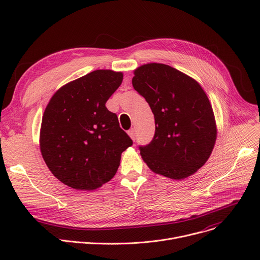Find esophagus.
I'll list each match as a JSON object with an SVG mask.
<instances>
[{"label":"esophagus","mask_w":260,"mask_h":260,"mask_svg":"<svg viewBox=\"0 0 260 260\" xmlns=\"http://www.w3.org/2000/svg\"><path fill=\"white\" fill-rule=\"evenodd\" d=\"M127 134H128V136H129L133 140L136 139V134H135V129H134V128H131V129L127 132Z\"/></svg>","instance_id":"34e87169"}]
</instances>
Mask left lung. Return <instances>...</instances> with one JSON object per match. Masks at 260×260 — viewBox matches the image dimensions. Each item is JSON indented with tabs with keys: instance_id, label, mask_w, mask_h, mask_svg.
Instances as JSON below:
<instances>
[{
	"instance_id": "left-lung-1",
	"label": "left lung",
	"mask_w": 260,
	"mask_h": 260,
	"mask_svg": "<svg viewBox=\"0 0 260 260\" xmlns=\"http://www.w3.org/2000/svg\"><path fill=\"white\" fill-rule=\"evenodd\" d=\"M134 74L133 86L149 104L155 120L152 141L139 146L143 160L171 179L191 176L210 157L217 137L206 92L194 79L168 64H143Z\"/></svg>"
}]
</instances>
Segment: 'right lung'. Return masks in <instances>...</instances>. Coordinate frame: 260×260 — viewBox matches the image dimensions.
I'll return each instance as SVG.
<instances>
[{
  "label": "right lung",
  "instance_id": "right-lung-1",
  "mask_svg": "<svg viewBox=\"0 0 260 260\" xmlns=\"http://www.w3.org/2000/svg\"><path fill=\"white\" fill-rule=\"evenodd\" d=\"M121 72L96 70L60 87L42 118L40 149L51 173L69 187L93 190L110 181L121 153L133 145L106 102L120 86Z\"/></svg>",
  "mask_w": 260,
  "mask_h": 260
}]
</instances>
